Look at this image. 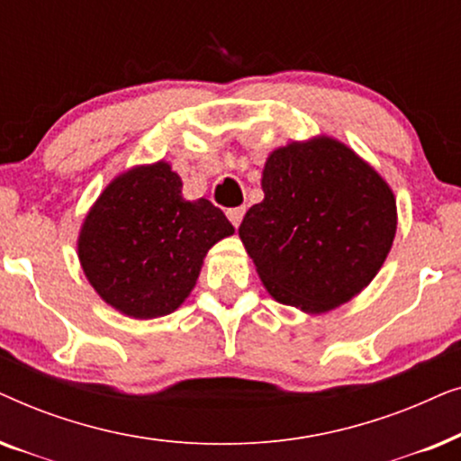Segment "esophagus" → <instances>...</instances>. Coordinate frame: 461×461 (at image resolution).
I'll list each match as a JSON object with an SVG mask.
<instances>
[{
	"mask_svg": "<svg viewBox=\"0 0 461 461\" xmlns=\"http://www.w3.org/2000/svg\"><path fill=\"white\" fill-rule=\"evenodd\" d=\"M226 216H229V220L232 222V226H237L241 224V220H243V216H245V207H230L229 212H226Z\"/></svg>",
	"mask_w": 461,
	"mask_h": 461,
	"instance_id": "34e87169",
	"label": "esophagus"
}]
</instances>
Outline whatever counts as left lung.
I'll return each mask as SVG.
<instances>
[{"instance_id": "1", "label": "left lung", "mask_w": 461, "mask_h": 461, "mask_svg": "<svg viewBox=\"0 0 461 461\" xmlns=\"http://www.w3.org/2000/svg\"><path fill=\"white\" fill-rule=\"evenodd\" d=\"M262 191L239 237L276 302L321 314L369 285L393 248L396 201L367 161L330 136L289 142L268 155Z\"/></svg>"}]
</instances>
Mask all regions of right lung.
<instances>
[{"label":"right lung","mask_w":461,"mask_h":461,"mask_svg":"<svg viewBox=\"0 0 461 461\" xmlns=\"http://www.w3.org/2000/svg\"><path fill=\"white\" fill-rule=\"evenodd\" d=\"M235 229L212 201H186L166 161L119 174L87 212L81 268L106 304L131 319L174 312L193 292L213 243Z\"/></svg>","instance_id":"right-lung-1"}]
</instances>
